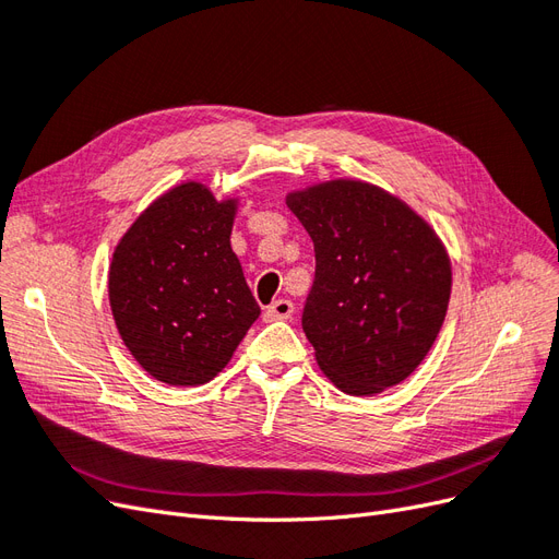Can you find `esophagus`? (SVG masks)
<instances>
[{
  "mask_svg": "<svg viewBox=\"0 0 559 559\" xmlns=\"http://www.w3.org/2000/svg\"><path fill=\"white\" fill-rule=\"evenodd\" d=\"M292 314H294V302H292V300H286V298H280V300H275L273 306H267V308H265V312H263L265 321H275V319H289Z\"/></svg>",
  "mask_w": 559,
  "mask_h": 559,
  "instance_id": "obj_1",
  "label": "esophagus"
}]
</instances>
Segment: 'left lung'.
Returning <instances> with one entry per match:
<instances>
[{
    "mask_svg": "<svg viewBox=\"0 0 559 559\" xmlns=\"http://www.w3.org/2000/svg\"><path fill=\"white\" fill-rule=\"evenodd\" d=\"M314 242L302 331L319 368L352 396L408 378L443 326L448 253L408 205L364 181H329L286 195Z\"/></svg>",
    "mask_w": 559,
    "mask_h": 559,
    "instance_id": "8db88e82",
    "label": "left lung"
}]
</instances>
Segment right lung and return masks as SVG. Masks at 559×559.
<instances>
[{"label":"right lung","instance_id":"1","mask_svg":"<svg viewBox=\"0 0 559 559\" xmlns=\"http://www.w3.org/2000/svg\"><path fill=\"white\" fill-rule=\"evenodd\" d=\"M235 200L189 181L160 195L118 242L109 302L126 347L148 376L195 386L222 370L259 319L230 249Z\"/></svg>","mask_w":559,"mask_h":559}]
</instances>
